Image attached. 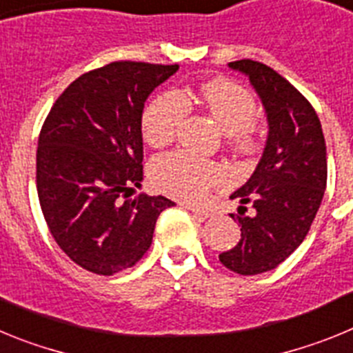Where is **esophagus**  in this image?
<instances>
[{"label":"esophagus","instance_id":"obj_1","mask_svg":"<svg viewBox=\"0 0 353 353\" xmlns=\"http://www.w3.org/2000/svg\"><path fill=\"white\" fill-rule=\"evenodd\" d=\"M185 208H187V210H191L192 214L199 215V217H201V219H208V217H210V212L201 210V208H199V207H194V205H185Z\"/></svg>","mask_w":353,"mask_h":353}]
</instances>
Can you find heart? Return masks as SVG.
<instances>
[{"label":"heart","instance_id":"obj_1","mask_svg":"<svg viewBox=\"0 0 353 353\" xmlns=\"http://www.w3.org/2000/svg\"><path fill=\"white\" fill-rule=\"evenodd\" d=\"M199 102L221 129L230 134L240 148L256 145V101L249 90L228 79H214L199 88ZM191 104L180 92L155 97L143 113V136L154 146L170 143L179 134ZM152 180L159 191L183 201H199L212 187L226 179V170L217 162L198 157L187 150L168 152L152 162Z\"/></svg>","mask_w":353,"mask_h":353}]
</instances>
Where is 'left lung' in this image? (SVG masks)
<instances>
[{
  "mask_svg": "<svg viewBox=\"0 0 353 353\" xmlns=\"http://www.w3.org/2000/svg\"><path fill=\"white\" fill-rule=\"evenodd\" d=\"M249 77L267 113L269 136L251 179L230 198L239 199V244L219 260L240 276L269 272L292 254L313 224L327 185V148L310 101L267 65L228 63ZM251 203L253 214H245ZM233 217V215H232Z\"/></svg>",
  "mask_w": 353,
  "mask_h": 353,
  "instance_id": "left-lung-1",
  "label": "left lung"
}]
</instances>
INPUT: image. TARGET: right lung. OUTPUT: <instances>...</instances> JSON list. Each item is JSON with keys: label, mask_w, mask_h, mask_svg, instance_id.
Wrapping results in <instances>:
<instances>
[{"label": "right lung", "mask_w": 353, "mask_h": 353, "mask_svg": "<svg viewBox=\"0 0 353 353\" xmlns=\"http://www.w3.org/2000/svg\"><path fill=\"white\" fill-rule=\"evenodd\" d=\"M179 65L113 61L58 97L39 136L37 191L56 244L74 263L113 276L148 251L164 196L129 198L143 182L141 117Z\"/></svg>", "instance_id": "right-lung-1"}]
</instances>
